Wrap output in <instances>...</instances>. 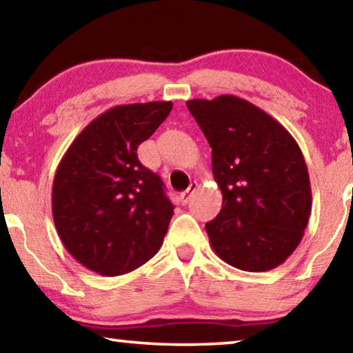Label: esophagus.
Here are the masks:
<instances>
[{"instance_id":"34e87169","label":"esophagus","mask_w":353,"mask_h":353,"mask_svg":"<svg viewBox=\"0 0 353 353\" xmlns=\"http://www.w3.org/2000/svg\"><path fill=\"white\" fill-rule=\"evenodd\" d=\"M196 188H198V183H196V182L190 183V187L185 190V192L181 193V198H179V199H181V203H182V204H187L188 199L192 198V194L194 193V190H196Z\"/></svg>"}]
</instances>
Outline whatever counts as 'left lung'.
<instances>
[{
    "instance_id": "left-lung-1",
    "label": "left lung",
    "mask_w": 353,
    "mask_h": 353,
    "mask_svg": "<svg viewBox=\"0 0 353 353\" xmlns=\"http://www.w3.org/2000/svg\"><path fill=\"white\" fill-rule=\"evenodd\" d=\"M188 111L212 148L223 205L205 223L212 248L245 272L281 265L299 247L311 214V185L292 135L236 96L193 99Z\"/></svg>"
}]
</instances>
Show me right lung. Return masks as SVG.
<instances>
[{"mask_svg":"<svg viewBox=\"0 0 353 353\" xmlns=\"http://www.w3.org/2000/svg\"><path fill=\"white\" fill-rule=\"evenodd\" d=\"M171 110V102L113 106L83 128L59 161L52 192L56 231L99 275L135 270L163 243L174 205L137 149Z\"/></svg>","mask_w":353,"mask_h":353,"instance_id":"1","label":"right lung"}]
</instances>
